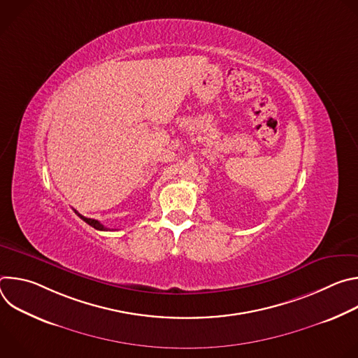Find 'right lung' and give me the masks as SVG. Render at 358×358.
<instances>
[{"label":"right lung","mask_w":358,"mask_h":358,"mask_svg":"<svg viewBox=\"0 0 358 358\" xmlns=\"http://www.w3.org/2000/svg\"><path fill=\"white\" fill-rule=\"evenodd\" d=\"M75 214H78V217L80 218V220H83L86 224H89L90 227H93L94 229H97V231H110V229H108L106 227H103L101 225L97 220H92V218H86V217H83V215H80L78 211H75Z\"/></svg>","instance_id":"right-lung-1"}]
</instances>
